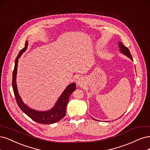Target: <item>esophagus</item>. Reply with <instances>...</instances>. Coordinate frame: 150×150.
Returning <instances> with one entry per match:
<instances>
[{
    "mask_svg": "<svg viewBox=\"0 0 150 150\" xmlns=\"http://www.w3.org/2000/svg\"><path fill=\"white\" fill-rule=\"evenodd\" d=\"M83 83H84V79H83V77L79 76V77H78V78H77V80H76L77 85L81 86V85L83 84Z\"/></svg>",
    "mask_w": 150,
    "mask_h": 150,
    "instance_id": "obj_1",
    "label": "esophagus"
}]
</instances>
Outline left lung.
<instances>
[{"instance_id":"8db88e82","label":"left lung","mask_w":150,"mask_h":150,"mask_svg":"<svg viewBox=\"0 0 150 150\" xmlns=\"http://www.w3.org/2000/svg\"><path fill=\"white\" fill-rule=\"evenodd\" d=\"M118 45H119V47H120V52H122V54H123L124 55H127L128 57H129L132 60H133L132 56L131 54H130V52H129V50L128 48L127 47H125L121 42H118ZM93 120H95V119L93 118Z\"/></svg>"}]
</instances>
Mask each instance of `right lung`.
<instances>
[{
	"label": "right lung",
	"instance_id": "1",
	"mask_svg": "<svg viewBox=\"0 0 150 150\" xmlns=\"http://www.w3.org/2000/svg\"><path fill=\"white\" fill-rule=\"evenodd\" d=\"M27 46L28 42L26 41L25 43V47L20 51L16 58L15 61V66H14V69L13 71L12 87L17 105L23 113H25L28 117H29L35 122L41 124H52L57 123L59 122L63 118H64L66 114V107L67 104H68L70 96L76 90V84L75 83H73L68 85V86L64 91V92L62 93L59 98L58 99L54 107L49 110L40 112V111L33 110L27 107L26 105L23 103L20 95L18 94L16 83L18 60L23 53L27 50Z\"/></svg>",
	"mask_w": 150,
	"mask_h": 150
}]
</instances>
